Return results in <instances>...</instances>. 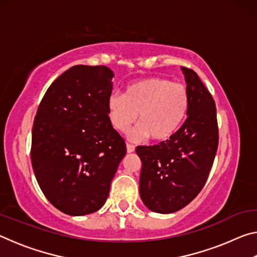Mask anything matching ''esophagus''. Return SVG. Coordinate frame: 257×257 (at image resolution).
Returning <instances> with one entry per match:
<instances>
[{
    "instance_id": "obj_1",
    "label": "esophagus",
    "mask_w": 257,
    "mask_h": 257,
    "mask_svg": "<svg viewBox=\"0 0 257 257\" xmlns=\"http://www.w3.org/2000/svg\"><path fill=\"white\" fill-rule=\"evenodd\" d=\"M134 151H135V146L132 145V144H127V152H128V153H133Z\"/></svg>"
}]
</instances>
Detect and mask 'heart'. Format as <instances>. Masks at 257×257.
Listing matches in <instances>:
<instances>
[{
  "label": "heart",
  "instance_id": "b5f03b06",
  "mask_svg": "<svg viewBox=\"0 0 257 257\" xmlns=\"http://www.w3.org/2000/svg\"><path fill=\"white\" fill-rule=\"evenodd\" d=\"M189 96L185 85L161 77H149L127 86L124 94L113 93L107 99V112L115 129L124 132L137 120L134 138L150 136L167 141L175 134L188 112Z\"/></svg>",
  "mask_w": 257,
  "mask_h": 257
}]
</instances>
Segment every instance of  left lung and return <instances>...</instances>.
<instances>
[{"mask_svg": "<svg viewBox=\"0 0 257 257\" xmlns=\"http://www.w3.org/2000/svg\"><path fill=\"white\" fill-rule=\"evenodd\" d=\"M189 106L180 129L159 145L138 146L139 194L149 210L169 214L184 208L205 185L214 161L219 130L212 95L191 69L181 67Z\"/></svg>", "mask_w": 257, "mask_h": 257, "instance_id": "obj_1", "label": "left lung"}]
</instances>
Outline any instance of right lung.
Instances as JSON below:
<instances>
[{"label": "right lung", "mask_w": 257, "mask_h": 257, "mask_svg": "<svg viewBox=\"0 0 257 257\" xmlns=\"http://www.w3.org/2000/svg\"><path fill=\"white\" fill-rule=\"evenodd\" d=\"M113 77L105 66L71 67L52 82L35 116V177L52 205L68 215L104 205L127 152L108 118Z\"/></svg>", "instance_id": "right-lung-1"}]
</instances>
